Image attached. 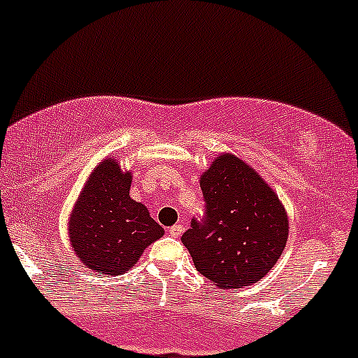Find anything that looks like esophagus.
<instances>
[{
    "instance_id": "obj_1",
    "label": "esophagus",
    "mask_w": 358,
    "mask_h": 358,
    "mask_svg": "<svg viewBox=\"0 0 358 358\" xmlns=\"http://www.w3.org/2000/svg\"><path fill=\"white\" fill-rule=\"evenodd\" d=\"M183 231H185V226H183V224H175V226L168 229V233H170V236L173 238H180L183 234Z\"/></svg>"
}]
</instances>
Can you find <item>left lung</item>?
I'll list each match as a JSON object with an SVG mask.
<instances>
[{"label":"left lung","instance_id":"obj_1","mask_svg":"<svg viewBox=\"0 0 358 358\" xmlns=\"http://www.w3.org/2000/svg\"><path fill=\"white\" fill-rule=\"evenodd\" d=\"M203 222L182 236L195 268L217 287L238 289L265 277L289 238L284 203L260 173L221 152L200 175Z\"/></svg>","mask_w":358,"mask_h":358}]
</instances>
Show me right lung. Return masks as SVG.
<instances>
[{"mask_svg":"<svg viewBox=\"0 0 358 358\" xmlns=\"http://www.w3.org/2000/svg\"><path fill=\"white\" fill-rule=\"evenodd\" d=\"M131 183L132 173L108 156L90 173L78 195L69 215V241L92 272L112 277L129 272L164 234L146 206L131 199Z\"/></svg>","mask_w":358,"mask_h":358,"instance_id":"obj_1","label":"right lung"}]
</instances>
